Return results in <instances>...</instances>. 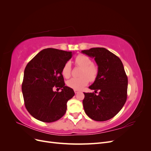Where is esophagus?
<instances>
[{
  "label": "esophagus",
  "mask_w": 151,
  "mask_h": 151,
  "mask_svg": "<svg viewBox=\"0 0 151 151\" xmlns=\"http://www.w3.org/2000/svg\"><path fill=\"white\" fill-rule=\"evenodd\" d=\"M74 92H75V93L76 94H77V93H79L80 91H79V90H76V89H74Z\"/></svg>",
  "instance_id": "obj_1"
}]
</instances>
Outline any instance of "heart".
<instances>
[{"label":"heart","instance_id":"1","mask_svg":"<svg viewBox=\"0 0 151 151\" xmlns=\"http://www.w3.org/2000/svg\"><path fill=\"white\" fill-rule=\"evenodd\" d=\"M75 63L77 65L83 68L81 77L79 78H72L68 80L67 83L69 88L80 90L84 88L88 84V79L91 81L96 78L98 70V68L93 64L92 60L84 55H79L75 59ZM62 75L65 78L70 77L71 74V65L69 62H67L62 68Z\"/></svg>","mask_w":151,"mask_h":151}]
</instances>
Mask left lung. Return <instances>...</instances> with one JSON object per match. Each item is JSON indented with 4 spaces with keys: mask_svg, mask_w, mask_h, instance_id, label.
Instances as JSON below:
<instances>
[{
    "mask_svg": "<svg viewBox=\"0 0 151 151\" xmlns=\"http://www.w3.org/2000/svg\"><path fill=\"white\" fill-rule=\"evenodd\" d=\"M94 58L98 75L89 88L94 93H84V111L91 119L103 122L119 112L126 102L128 78L120 59L104 48H92L81 52Z\"/></svg>",
    "mask_w": 151,
    "mask_h": 151,
    "instance_id": "obj_1",
    "label": "left lung"
}]
</instances>
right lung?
Here are the masks:
<instances>
[{"instance_id":"obj_1","label":"right lung","mask_w":151,"mask_h":151,"mask_svg":"<svg viewBox=\"0 0 151 151\" xmlns=\"http://www.w3.org/2000/svg\"><path fill=\"white\" fill-rule=\"evenodd\" d=\"M72 54V52L46 48L27 64L22 92L26 108L36 119L53 122L65 113L67 103L75 93L72 88L65 86L62 70ZM54 87L61 88V91H53Z\"/></svg>"}]
</instances>
